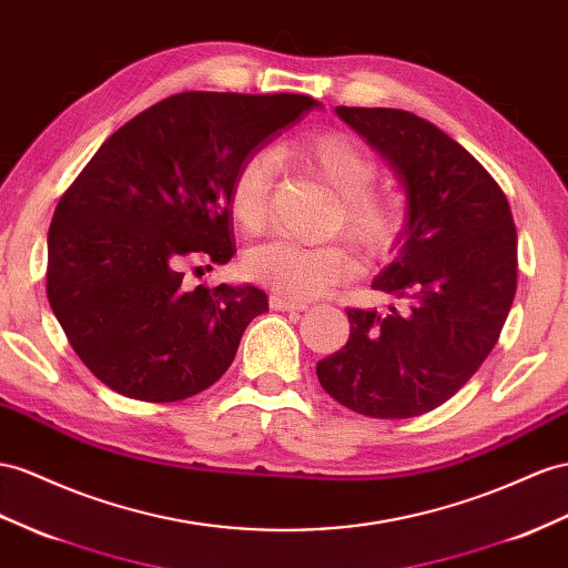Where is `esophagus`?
I'll use <instances>...</instances> for the list:
<instances>
[{"mask_svg": "<svg viewBox=\"0 0 568 568\" xmlns=\"http://www.w3.org/2000/svg\"><path fill=\"white\" fill-rule=\"evenodd\" d=\"M271 307L273 310H278V312H302V310H307L310 304L307 302H302V300H293V297H283V295H271Z\"/></svg>", "mask_w": 568, "mask_h": 568, "instance_id": "esophagus-1", "label": "esophagus"}]
</instances>
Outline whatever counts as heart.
<instances>
[{
    "mask_svg": "<svg viewBox=\"0 0 568 568\" xmlns=\"http://www.w3.org/2000/svg\"><path fill=\"white\" fill-rule=\"evenodd\" d=\"M281 153L295 158L338 194L336 227L362 252L382 254L396 240L400 201L396 194L374 189V158L359 143L343 134H316L281 145ZM275 155L256 151L237 168L230 186V211L244 232L264 227L275 182ZM252 281L293 297H316L351 281L357 264L341 244H302L271 240L252 246L242 258Z\"/></svg>",
    "mask_w": 568,
    "mask_h": 568,
    "instance_id": "obj_1",
    "label": "heart"
}]
</instances>
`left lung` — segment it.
Instances as JSON below:
<instances>
[{
    "label": "left lung",
    "mask_w": 568,
    "mask_h": 568,
    "mask_svg": "<svg viewBox=\"0 0 568 568\" xmlns=\"http://www.w3.org/2000/svg\"><path fill=\"white\" fill-rule=\"evenodd\" d=\"M408 199L396 258L372 287L405 310H345L351 338L316 365L345 408L405 419L446 403L497 345L516 295V225L501 186L439 126L394 108H336Z\"/></svg>",
    "instance_id": "1"
}]
</instances>
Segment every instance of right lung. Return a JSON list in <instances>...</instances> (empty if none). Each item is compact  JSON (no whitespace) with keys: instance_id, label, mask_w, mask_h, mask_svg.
<instances>
[{"instance_id":"1","label":"right lung","mask_w":568,"mask_h":568,"mask_svg":"<svg viewBox=\"0 0 568 568\" xmlns=\"http://www.w3.org/2000/svg\"><path fill=\"white\" fill-rule=\"evenodd\" d=\"M312 108L293 93L170 95L120 126L67 189L48 232V300L105 386L174 403L227 372L268 297L254 285L186 290L184 266L237 252V168Z\"/></svg>"}]
</instances>
